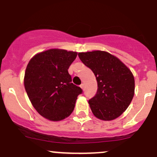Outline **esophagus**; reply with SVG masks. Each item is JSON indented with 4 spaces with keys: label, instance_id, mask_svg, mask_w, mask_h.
I'll use <instances>...</instances> for the list:
<instances>
[{
    "label": "esophagus",
    "instance_id": "1",
    "mask_svg": "<svg viewBox=\"0 0 157 157\" xmlns=\"http://www.w3.org/2000/svg\"><path fill=\"white\" fill-rule=\"evenodd\" d=\"M80 88L81 89H82V90H84V88H85V86H84V84L83 83H82L80 85Z\"/></svg>",
    "mask_w": 157,
    "mask_h": 157
}]
</instances>
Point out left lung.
<instances>
[{
    "instance_id": "1",
    "label": "left lung",
    "mask_w": 157,
    "mask_h": 157,
    "mask_svg": "<svg viewBox=\"0 0 157 157\" xmlns=\"http://www.w3.org/2000/svg\"><path fill=\"white\" fill-rule=\"evenodd\" d=\"M78 56L96 77L97 94L89 100L94 115L105 121L117 118L134 95V77L131 70L107 52H80Z\"/></svg>"
}]
</instances>
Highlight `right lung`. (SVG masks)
Returning <instances> with one entry per match:
<instances>
[{
    "mask_svg": "<svg viewBox=\"0 0 157 157\" xmlns=\"http://www.w3.org/2000/svg\"><path fill=\"white\" fill-rule=\"evenodd\" d=\"M76 52L52 48L29 60L24 75L25 89L33 107L51 121H60L74 111L82 89L71 82L68 72Z\"/></svg>",
    "mask_w": 157,
    "mask_h": 157,
    "instance_id": "right-lung-1",
    "label": "right lung"
}]
</instances>
